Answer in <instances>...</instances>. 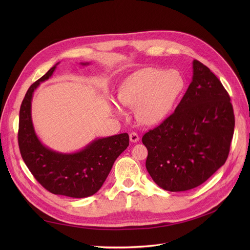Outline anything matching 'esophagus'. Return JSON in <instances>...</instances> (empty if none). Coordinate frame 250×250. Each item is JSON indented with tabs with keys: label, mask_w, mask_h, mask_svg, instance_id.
<instances>
[{
	"label": "esophagus",
	"mask_w": 250,
	"mask_h": 250,
	"mask_svg": "<svg viewBox=\"0 0 250 250\" xmlns=\"http://www.w3.org/2000/svg\"><path fill=\"white\" fill-rule=\"evenodd\" d=\"M129 140H130V142H132V143H137L140 140V137H139V135L137 133L132 132V133L129 134Z\"/></svg>",
	"instance_id": "esophagus-1"
}]
</instances>
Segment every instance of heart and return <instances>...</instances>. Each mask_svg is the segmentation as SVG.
Returning <instances> with one entry per match:
<instances>
[{
  "instance_id": "obj_1",
  "label": "heart",
  "mask_w": 250,
  "mask_h": 250,
  "mask_svg": "<svg viewBox=\"0 0 250 250\" xmlns=\"http://www.w3.org/2000/svg\"><path fill=\"white\" fill-rule=\"evenodd\" d=\"M185 79L176 70L163 71L157 68L142 69L130 75L118 92V100L124 106L137 108L139 121L148 125L162 123L173 109L185 88ZM111 110L124 115L121 104L110 101Z\"/></svg>"
}]
</instances>
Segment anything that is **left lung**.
<instances>
[{
  "label": "left lung",
  "mask_w": 250,
  "mask_h": 250,
  "mask_svg": "<svg viewBox=\"0 0 250 250\" xmlns=\"http://www.w3.org/2000/svg\"><path fill=\"white\" fill-rule=\"evenodd\" d=\"M192 81L174 112L143 136L146 168L168 191L201 186L225 164L234 133L230 96L201 62H192Z\"/></svg>",
  "instance_id": "obj_1"
}]
</instances>
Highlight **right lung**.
I'll list each match as a JSON object with an SVG mask.
<instances>
[{"label":"right lung","instance_id":"add662e5","mask_svg":"<svg viewBox=\"0 0 250 250\" xmlns=\"http://www.w3.org/2000/svg\"><path fill=\"white\" fill-rule=\"evenodd\" d=\"M59 63L26 92L19 113V149L26 166L46 190L75 199L87 198L100 189L114 161L127 148L129 138L124 133L96 139L75 153H60L43 145L32 124L31 101L34 90L48 80Z\"/></svg>","mask_w":250,"mask_h":250}]
</instances>
